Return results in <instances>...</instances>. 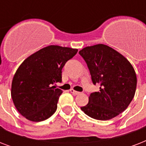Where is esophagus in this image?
I'll return each instance as SVG.
<instances>
[{
	"label": "esophagus",
	"mask_w": 146,
	"mask_h": 146,
	"mask_svg": "<svg viewBox=\"0 0 146 146\" xmlns=\"http://www.w3.org/2000/svg\"><path fill=\"white\" fill-rule=\"evenodd\" d=\"M70 92H71V93H72V94H73V96H76V95H79V94L80 93V92L75 91V90H73V89H70Z\"/></svg>",
	"instance_id": "obj_1"
}]
</instances>
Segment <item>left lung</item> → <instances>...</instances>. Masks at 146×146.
<instances>
[{"instance_id": "1", "label": "left lung", "mask_w": 146, "mask_h": 146, "mask_svg": "<svg viewBox=\"0 0 146 146\" xmlns=\"http://www.w3.org/2000/svg\"><path fill=\"white\" fill-rule=\"evenodd\" d=\"M87 64L94 85L100 90L91 93L89 103L81 108L90 117L108 120L129 106L136 89V72L129 60L103 44L86 47L79 51Z\"/></svg>"}]
</instances>
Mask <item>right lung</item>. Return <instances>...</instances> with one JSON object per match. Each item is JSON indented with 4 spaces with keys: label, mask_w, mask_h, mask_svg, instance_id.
Segmentation results:
<instances>
[{
    "label": "right lung",
    "mask_w": 146,
    "mask_h": 146,
    "mask_svg": "<svg viewBox=\"0 0 146 146\" xmlns=\"http://www.w3.org/2000/svg\"><path fill=\"white\" fill-rule=\"evenodd\" d=\"M77 49L49 45L27 57L13 78L11 97L17 110L27 120L43 121L57 110L63 92L53 85L60 82L62 69Z\"/></svg>",
    "instance_id": "1"
}]
</instances>
